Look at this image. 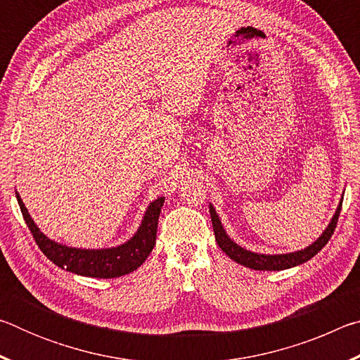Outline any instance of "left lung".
<instances>
[{
    "label": "left lung",
    "mask_w": 360,
    "mask_h": 360,
    "mask_svg": "<svg viewBox=\"0 0 360 360\" xmlns=\"http://www.w3.org/2000/svg\"><path fill=\"white\" fill-rule=\"evenodd\" d=\"M341 203L343 202H340L337 212L333 214L330 224H328V227L324 230V233H322L311 246L304 248V249H302V251H297V252L278 254V255H265V254H255L251 251H246V249H243L241 246L236 245L235 241H231L229 238V235L225 233V230L222 227L221 221H219V216L216 214L212 205H210V214H211V222H212V229H214V236H216L217 245L231 260H235L236 264H240V265L252 268V270L279 271V270H285V268H292V266L304 264V262L314 257V255L327 245L328 240L332 238L335 229H337V222H338L340 211H341Z\"/></svg>",
    "instance_id": "8db88e82"
}]
</instances>
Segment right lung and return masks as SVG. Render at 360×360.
<instances>
[{"mask_svg": "<svg viewBox=\"0 0 360 360\" xmlns=\"http://www.w3.org/2000/svg\"><path fill=\"white\" fill-rule=\"evenodd\" d=\"M15 197L17 202H19L22 216L25 219L36 245H38L42 254L57 266L65 268L66 271L90 278L124 276L143 265V262L148 259V255L155 246L158 216H160L163 202H165V198L160 197L149 205L141 227L138 229L133 238L124 243L122 246L111 249H76L58 245V243L49 240L46 235H42V231H39L33 219L30 217L25 205H23L17 192Z\"/></svg>", "mask_w": 360, "mask_h": 360, "instance_id": "obj_1", "label": "right lung"}]
</instances>
